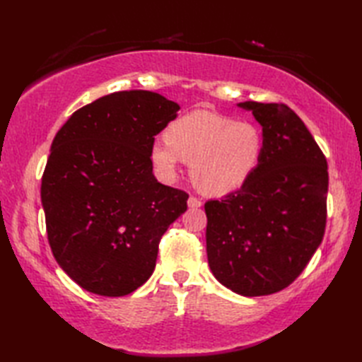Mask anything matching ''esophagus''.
Instances as JSON below:
<instances>
[{
    "mask_svg": "<svg viewBox=\"0 0 362 362\" xmlns=\"http://www.w3.org/2000/svg\"><path fill=\"white\" fill-rule=\"evenodd\" d=\"M188 206H189V209H199V206H202V201H201V199L194 197V196H191L188 199Z\"/></svg>",
    "mask_w": 362,
    "mask_h": 362,
    "instance_id": "obj_1",
    "label": "esophagus"
}]
</instances>
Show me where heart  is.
<instances>
[{
    "label": "heart",
    "mask_w": 362,
    "mask_h": 362,
    "mask_svg": "<svg viewBox=\"0 0 362 362\" xmlns=\"http://www.w3.org/2000/svg\"><path fill=\"white\" fill-rule=\"evenodd\" d=\"M261 130L247 121H233L206 110L177 118L151 148L161 174L174 177L180 160L189 163L194 185L206 194H227L241 188L263 156Z\"/></svg>",
    "instance_id": "obj_1"
}]
</instances>
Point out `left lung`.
<instances>
[{
    "label": "left lung",
    "mask_w": 362,
    "mask_h": 362,
    "mask_svg": "<svg viewBox=\"0 0 362 362\" xmlns=\"http://www.w3.org/2000/svg\"><path fill=\"white\" fill-rule=\"evenodd\" d=\"M263 127L264 149L244 185L205 204L213 275L245 297L294 281L324 240L328 166L303 121L284 104L245 101Z\"/></svg>",
    "instance_id": "8db88e82"
}]
</instances>
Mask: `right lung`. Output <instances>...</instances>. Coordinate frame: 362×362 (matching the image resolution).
<instances>
[{
    "label": "right lung",
    "instance_id": "obj_1",
    "mask_svg": "<svg viewBox=\"0 0 362 362\" xmlns=\"http://www.w3.org/2000/svg\"><path fill=\"white\" fill-rule=\"evenodd\" d=\"M179 104L153 91H117L60 127L42 177L52 255L71 280L105 297L127 296L156 269L168 227L187 211L185 191L152 174L151 148Z\"/></svg>",
    "mask_w": 362,
    "mask_h": 362
}]
</instances>
